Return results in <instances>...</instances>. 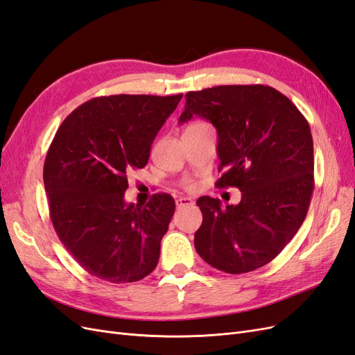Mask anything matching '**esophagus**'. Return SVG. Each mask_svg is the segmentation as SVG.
<instances>
[{
  "mask_svg": "<svg viewBox=\"0 0 355 355\" xmlns=\"http://www.w3.org/2000/svg\"><path fill=\"white\" fill-rule=\"evenodd\" d=\"M192 204H194V201H192V200L188 198V197H179V198L176 200V207H178V209L185 207V206H192Z\"/></svg>",
  "mask_w": 355,
  "mask_h": 355,
  "instance_id": "1",
  "label": "esophagus"
}]
</instances>
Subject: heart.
<instances>
[{
    "label": "heart",
    "instance_id": "obj_1",
    "mask_svg": "<svg viewBox=\"0 0 355 355\" xmlns=\"http://www.w3.org/2000/svg\"><path fill=\"white\" fill-rule=\"evenodd\" d=\"M201 125H206V124H202V123H194V124H191L188 128H196V127H201ZM187 187H191V184H188Z\"/></svg>",
    "mask_w": 355,
    "mask_h": 355
}]
</instances>
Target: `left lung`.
I'll list each match as a JSON object with an SVG mask.
<instances>
[{
	"instance_id": "1",
	"label": "left lung",
	"mask_w": 355,
	"mask_h": 355,
	"mask_svg": "<svg viewBox=\"0 0 355 355\" xmlns=\"http://www.w3.org/2000/svg\"><path fill=\"white\" fill-rule=\"evenodd\" d=\"M184 124L194 115L218 130V188L237 187L241 201L222 209L197 200L202 223L196 250L228 274L257 270L282 253L302 225L314 191V145L305 116L262 84L218 85L185 94Z\"/></svg>"
}]
</instances>
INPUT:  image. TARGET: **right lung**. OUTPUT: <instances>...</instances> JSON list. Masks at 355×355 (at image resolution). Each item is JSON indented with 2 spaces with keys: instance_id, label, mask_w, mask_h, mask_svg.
I'll list each match as a JSON object with an SVG mask.
<instances>
[{
  "instance_id": "1",
  "label": "right lung",
  "mask_w": 355,
  "mask_h": 355,
  "mask_svg": "<svg viewBox=\"0 0 355 355\" xmlns=\"http://www.w3.org/2000/svg\"><path fill=\"white\" fill-rule=\"evenodd\" d=\"M182 94L101 96L72 111L44 161V187L59 240L89 274L133 283L158 263L175 200L154 194L145 206L124 201L127 173L146 166L159 128Z\"/></svg>"
}]
</instances>
